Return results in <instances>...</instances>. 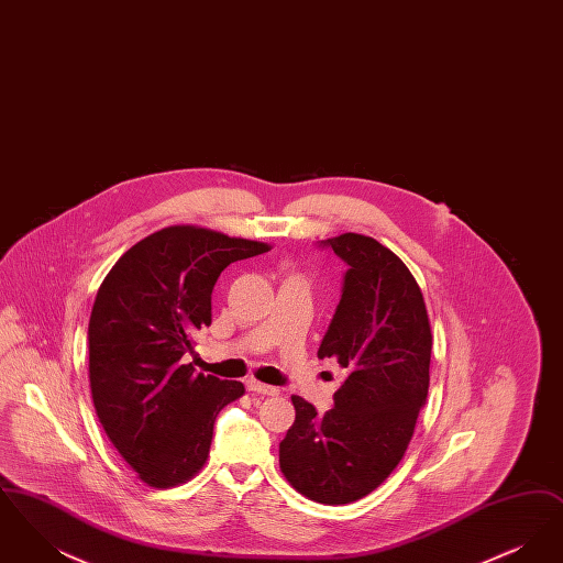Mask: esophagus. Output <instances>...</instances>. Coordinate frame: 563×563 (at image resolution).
I'll return each instance as SVG.
<instances>
[{
  "instance_id": "1",
  "label": "esophagus",
  "mask_w": 563,
  "mask_h": 563,
  "mask_svg": "<svg viewBox=\"0 0 563 563\" xmlns=\"http://www.w3.org/2000/svg\"><path fill=\"white\" fill-rule=\"evenodd\" d=\"M246 390H249V393H257V395H269V397L278 395V388H276V386H268V384H262V382H257L255 377L246 379Z\"/></svg>"
}]
</instances>
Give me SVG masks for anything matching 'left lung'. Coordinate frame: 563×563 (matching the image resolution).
<instances>
[{
    "label": "left lung",
    "mask_w": 563,
    "mask_h": 563,
    "mask_svg": "<svg viewBox=\"0 0 563 563\" xmlns=\"http://www.w3.org/2000/svg\"><path fill=\"white\" fill-rule=\"evenodd\" d=\"M322 244L349 269L319 358H335L346 377L324 413L291 397L280 471L301 496L349 505L386 482L407 452L429 395L432 333L422 289L401 257L354 232Z\"/></svg>",
    "instance_id": "obj_1"
}]
</instances>
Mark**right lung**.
Returning <instances> with one entry per match:
<instances>
[{"instance_id": "add662e5", "label": "right lung", "mask_w": 563, "mask_h": 563, "mask_svg": "<svg viewBox=\"0 0 563 563\" xmlns=\"http://www.w3.org/2000/svg\"><path fill=\"white\" fill-rule=\"evenodd\" d=\"M269 251L198 225H168L133 244L101 283L88 322V377L99 422L150 487L205 466L217 413L242 382L196 374L184 356L211 324V295L230 264Z\"/></svg>"}]
</instances>
